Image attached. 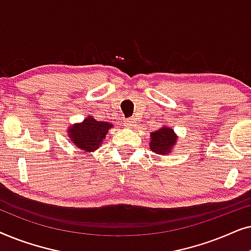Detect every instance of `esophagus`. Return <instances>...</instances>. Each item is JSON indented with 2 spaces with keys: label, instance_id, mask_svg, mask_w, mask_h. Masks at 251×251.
<instances>
[{
  "label": "esophagus",
  "instance_id": "1",
  "mask_svg": "<svg viewBox=\"0 0 251 251\" xmlns=\"http://www.w3.org/2000/svg\"><path fill=\"white\" fill-rule=\"evenodd\" d=\"M125 125H126V126H133L136 125V121H135V119H128V120H126Z\"/></svg>",
  "mask_w": 251,
  "mask_h": 251
}]
</instances>
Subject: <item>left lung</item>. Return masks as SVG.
<instances>
[{
	"instance_id": "1",
	"label": "left lung",
	"mask_w": 251,
	"mask_h": 251,
	"mask_svg": "<svg viewBox=\"0 0 251 251\" xmlns=\"http://www.w3.org/2000/svg\"><path fill=\"white\" fill-rule=\"evenodd\" d=\"M176 139L174 130L164 126L151 133L150 147L156 154H168L173 151Z\"/></svg>"
}]
</instances>
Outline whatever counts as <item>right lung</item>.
<instances>
[{"label": "right lung", "instance_id": "add662e5", "mask_svg": "<svg viewBox=\"0 0 251 251\" xmlns=\"http://www.w3.org/2000/svg\"><path fill=\"white\" fill-rule=\"evenodd\" d=\"M111 126L108 122L96 121L89 116L80 125H75L70 129L71 140L78 149L92 152L98 149Z\"/></svg>", "mask_w": 251, "mask_h": 251}]
</instances>
